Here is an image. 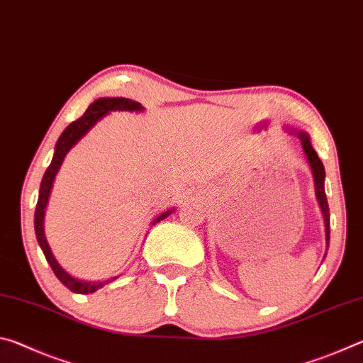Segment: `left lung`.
Listing matches in <instances>:
<instances>
[{
    "mask_svg": "<svg viewBox=\"0 0 363 363\" xmlns=\"http://www.w3.org/2000/svg\"><path fill=\"white\" fill-rule=\"evenodd\" d=\"M285 131L288 134H294L298 136L301 140V145H303V150L306 153L307 162L311 164V171L312 176H314V186H315V196L318 201V206H320V211L323 214V223H325V242H327V248L330 245V210H328V201H327V195H325V168L323 163L318 158L317 152L314 150V147L311 144V138L309 134L303 130H298V128L293 126H286L285 125ZM327 255V253H325Z\"/></svg>",
    "mask_w": 363,
    "mask_h": 363,
    "instance_id": "left-lung-1",
    "label": "left lung"
}]
</instances>
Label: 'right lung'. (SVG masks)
<instances>
[{
    "instance_id": "add662e5",
    "label": "right lung",
    "mask_w": 363,
    "mask_h": 363,
    "mask_svg": "<svg viewBox=\"0 0 363 363\" xmlns=\"http://www.w3.org/2000/svg\"><path fill=\"white\" fill-rule=\"evenodd\" d=\"M115 110H125V112H143L144 107L140 106L139 102L126 99V97H101V99H96L88 110L83 113V116H79L77 121L70 123L69 126L65 128L64 133L60 134V138L56 143V149H54V155L51 160V164H49L45 176H43L41 186H40V195H38V203H36V210H35V233H36V240H38V245L43 250V255H45L46 261L51 266L52 272L56 274V277L62 281V284L69 288L70 291L78 293V294H89L94 293L102 288L104 285L113 281V277L106 281H84V280H78L70 275L67 270L60 266L57 262L56 257H54L51 248H49L46 235H45V214H46V206L49 201V195H51V189L54 179L59 173L60 167H62L64 158L67 157L73 147H75L79 140H82L86 134H88L93 128L97 125V121H101L104 116L108 115L110 112H115ZM174 213V208L164 211L152 220V225H155L160 220H163L164 218H168L169 214Z\"/></svg>"
}]
</instances>
